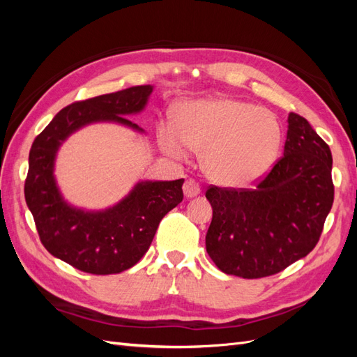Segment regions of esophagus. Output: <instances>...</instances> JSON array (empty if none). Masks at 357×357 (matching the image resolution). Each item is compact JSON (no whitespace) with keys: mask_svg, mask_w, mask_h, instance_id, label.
Segmentation results:
<instances>
[{"mask_svg":"<svg viewBox=\"0 0 357 357\" xmlns=\"http://www.w3.org/2000/svg\"><path fill=\"white\" fill-rule=\"evenodd\" d=\"M183 192H185V197L186 198H193V197H197L198 193L201 192V188H199V185H198L195 180L189 178V180H186L185 185H183Z\"/></svg>","mask_w":357,"mask_h":357,"instance_id":"1","label":"esophagus"}]
</instances>
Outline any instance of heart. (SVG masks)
Here are the masks:
<instances>
[{"label":"heart","instance_id":"heart-1","mask_svg":"<svg viewBox=\"0 0 357 357\" xmlns=\"http://www.w3.org/2000/svg\"><path fill=\"white\" fill-rule=\"evenodd\" d=\"M282 125L273 112L226 98L188 101L174 125L158 128L160 147L183 156L185 146L201 152L205 174L222 186H247L271 169L282 146Z\"/></svg>","mask_w":357,"mask_h":357}]
</instances>
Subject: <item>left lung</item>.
I'll return each mask as SVG.
<instances>
[{
	"mask_svg": "<svg viewBox=\"0 0 357 357\" xmlns=\"http://www.w3.org/2000/svg\"><path fill=\"white\" fill-rule=\"evenodd\" d=\"M205 247L222 273L261 278L316 247L333 202L332 153L307 119L290 113L284 156L256 189L211 186Z\"/></svg>",
	"mask_w": 357,
	"mask_h": 357,
	"instance_id": "left-lung-1",
	"label": "left lung"
}]
</instances>
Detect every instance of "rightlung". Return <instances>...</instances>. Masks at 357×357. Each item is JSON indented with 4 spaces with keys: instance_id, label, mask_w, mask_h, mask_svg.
<instances>
[{
    "instance_id": "right-lung-1",
    "label": "right lung",
    "mask_w": 357,
    "mask_h": 357,
    "mask_svg": "<svg viewBox=\"0 0 357 357\" xmlns=\"http://www.w3.org/2000/svg\"><path fill=\"white\" fill-rule=\"evenodd\" d=\"M152 84L132 86L62 109L32 143L25 199L46 250L83 273L109 275L134 266L149 250L164 215L183 201V178L142 180L125 198L104 210L74 207L55 177L61 146L92 123H117L144 132L125 116L142 113Z\"/></svg>"
}]
</instances>
